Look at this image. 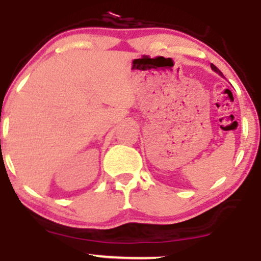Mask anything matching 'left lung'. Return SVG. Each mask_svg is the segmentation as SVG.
<instances>
[{
  "mask_svg": "<svg viewBox=\"0 0 261 261\" xmlns=\"http://www.w3.org/2000/svg\"><path fill=\"white\" fill-rule=\"evenodd\" d=\"M211 68H212V70H214V71H215V72H217L218 74H221V76H222V72H221V71H220V70H218V68L216 67V66H215V65H212V64H211Z\"/></svg>",
  "mask_w": 261,
  "mask_h": 261,
  "instance_id": "left-lung-1",
  "label": "left lung"
}]
</instances>
